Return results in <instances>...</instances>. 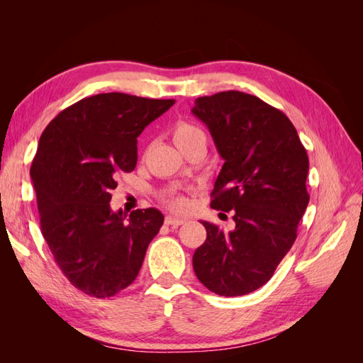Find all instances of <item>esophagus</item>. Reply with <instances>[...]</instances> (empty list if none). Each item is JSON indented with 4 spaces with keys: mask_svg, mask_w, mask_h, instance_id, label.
Returning <instances> with one entry per match:
<instances>
[{
    "mask_svg": "<svg viewBox=\"0 0 363 363\" xmlns=\"http://www.w3.org/2000/svg\"><path fill=\"white\" fill-rule=\"evenodd\" d=\"M164 223H167L168 225H182V224L186 223V218L175 216V215H168L167 218H164Z\"/></svg>",
    "mask_w": 363,
    "mask_h": 363,
    "instance_id": "esophagus-1",
    "label": "esophagus"
}]
</instances>
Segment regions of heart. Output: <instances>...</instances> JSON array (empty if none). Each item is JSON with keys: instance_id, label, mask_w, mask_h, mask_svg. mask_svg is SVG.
I'll list each match as a JSON object with an SVG mask.
<instances>
[{"instance_id": "1", "label": "heart", "mask_w": 363, "mask_h": 363, "mask_svg": "<svg viewBox=\"0 0 363 363\" xmlns=\"http://www.w3.org/2000/svg\"><path fill=\"white\" fill-rule=\"evenodd\" d=\"M171 133H172L174 144L177 145L179 148H182L183 145L188 144V142L194 140L195 138L204 136V133L199 127H195V125H192L189 123H186V121H179V123H175ZM169 203L174 207H183L184 206V201L182 199H171Z\"/></svg>"}]
</instances>
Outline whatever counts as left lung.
Returning a JSON list of instances; mask_svg holds the SVG:
<instances>
[{"instance_id": "1", "label": "left lung", "mask_w": 363, "mask_h": 363, "mask_svg": "<svg viewBox=\"0 0 363 363\" xmlns=\"http://www.w3.org/2000/svg\"><path fill=\"white\" fill-rule=\"evenodd\" d=\"M192 113L224 159L211 206L233 211L236 224L224 233L201 221L207 238L194 252V271L208 291L245 295L272 277L295 242L309 204V157L289 118L255 95L200 96Z\"/></svg>"}]
</instances>
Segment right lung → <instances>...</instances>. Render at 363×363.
<instances>
[{"label":"right lung","mask_w":363,"mask_h":363,"mask_svg":"<svg viewBox=\"0 0 363 363\" xmlns=\"http://www.w3.org/2000/svg\"><path fill=\"white\" fill-rule=\"evenodd\" d=\"M174 100L121 92L83 98L43 130L30 175L43 239L67 279L107 298L135 281L163 224L157 208H111L119 172L133 171L138 136Z\"/></svg>","instance_id":"obj_1"}]
</instances>
